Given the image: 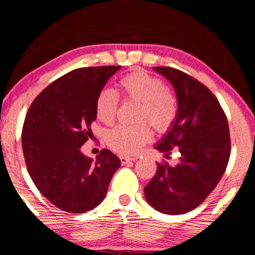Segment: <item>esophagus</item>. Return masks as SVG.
<instances>
[{
	"label": "esophagus",
	"mask_w": 255,
	"mask_h": 255,
	"mask_svg": "<svg viewBox=\"0 0 255 255\" xmlns=\"http://www.w3.org/2000/svg\"><path fill=\"white\" fill-rule=\"evenodd\" d=\"M120 160H121V163L124 165L126 164H129V163H131L134 160V158H129V157H125V156H121L120 157Z\"/></svg>",
	"instance_id": "1"
}]
</instances>
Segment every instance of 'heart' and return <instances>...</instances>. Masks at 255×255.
I'll return each mask as SVG.
<instances>
[{"instance_id": "heart-1", "label": "heart", "mask_w": 255, "mask_h": 255, "mask_svg": "<svg viewBox=\"0 0 255 255\" xmlns=\"http://www.w3.org/2000/svg\"><path fill=\"white\" fill-rule=\"evenodd\" d=\"M126 98L140 102L139 119L147 120L158 131H164L174 124L177 116V99L159 78L145 71H135L119 81ZM119 97L114 91L103 89L96 98V115L99 121L110 125L116 118ZM152 137L150 126L146 122L136 126H118L107 134L111 150L125 156L140 151Z\"/></svg>"}]
</instances>
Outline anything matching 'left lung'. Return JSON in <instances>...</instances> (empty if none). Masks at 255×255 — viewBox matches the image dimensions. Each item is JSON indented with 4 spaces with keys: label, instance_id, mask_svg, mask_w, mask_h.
Listing matches in <instances>:
<instances>
[{
    "label": "left lung",
    "instance_id": "1",
    "mask_svg": "<svg viewBox=\"0 0 255 255\" xmlns=\"http://www.w3.org/2000/svg\"><path fill=\"white\" fill-rule=\"evenodd\" d=\"M153 69L174 87L177 116L154 148L168 158L178 153V163L157 164L145 186L147 203L166 215H182L199 206L216 188L230 157L229 126L221 104L205 85L171 68Z\"/></svg>",
    "mask_w": 255,
    "mask_h": 255
}]
</instances>
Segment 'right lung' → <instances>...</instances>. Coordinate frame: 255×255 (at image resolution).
<instances>
[{
	"instance_id": "obj_1",
	"label": "right lung",
	"mask_w": 255,
	"mask_h": 255,
	"mask_svg": "<svg viewBox=\"0 0 255 255\" xmlns=\"http://www.w3.org/2000/svg\"><path fill=\"white\" fill-rule=\"evenodd\" d=\"M121 66L78 68L43 90L26 115L21 144L28 174L52 205L85 213L104 200L120 158L107 150L93 160L81 146L93 135L96 98Z\"/></svg>"
}]
</instances>
